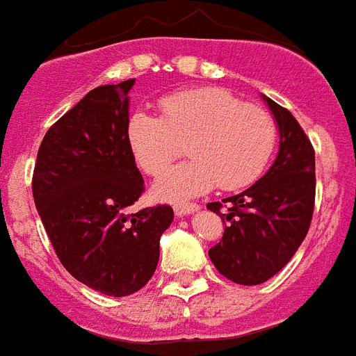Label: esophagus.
<instances>
[{
    "label": "esophagus",
    "instance_id": "1",
    "mask_svg": "<svg viewBox=\"0 0 356 356\" xmlns=\"http://www.w3.org/2000/svg\"><path fill=\"white\" fill-rule=\"evenodd\" d=\"M200 207L196 203H176L175 205V212L176 216H185V213H191V212H196Z\"/></svg>",
    "mask_w": 356,
    "mask_h": 356
}]
</instances>
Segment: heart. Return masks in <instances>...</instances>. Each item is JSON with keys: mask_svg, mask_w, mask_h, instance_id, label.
<instances>
[{"mask_svg": "<svg viewBox=\"0 0 356 356\" xmlns=\"http://www.w3.org/2000/svg\"><path fill=\"white\" fill-rule=\"evenodd\" d=\"M160 112H134L127 139L135 162L149 176L161 175L188 144L193 160L156 180L155 194L163 200L197 196L216 185L222 191L248 187L262 175L278 139L269 110L242 103L222 87L165 96Z\"/></svg>", "mask_w": 356, "mask_h": 356, "instance_id": "b5f03b06", "label": "heart"}]
</instances>
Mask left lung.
<instances>
[{
    "instance_id": "1",
    "label": "left lung",
    "mask_w": 356,
    "mask_h": 356,
    "mask_svg": "<svg viewBox=\"0 0 356 356\" xmlns=\"http://www.w3.org/2000/svg\"><path fill=\"white\" fill-rule=\"evenodd\" d=\"M280 128L271 169L237 196L209 203L225 226L210 248L216 269L241 285H259L284 269L307 237L316 205V151L285 106L266 97ZM225 206L227 212H220Z\"/></svg>"
}]
</instances>
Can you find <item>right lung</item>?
<instances>
[{
  "label": "right lung",
  "mask_w": 356,
  "mask_h": 356,
  "mask_svg": "<svg viewBox=\"0 0 356 356\" xmlns=\"http://www.w3.org/2000/svg\"><path fill=\"white\" fill-rule=\"evenodd\" d=\"M135 78L102 85L46 131L31 178L42 225L62 266L106 296L134 294L159 264L169 205L130 207L144 178L128 146V92Z\"/></svg>",
  "instance_id": "obj_1"
}]
</instances>
